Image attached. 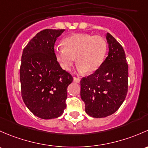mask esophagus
Returning <instances> with one entry per match:
<instances>
[{
    "mask_svg": "<svg viewBox=\"0 0 148 148\" xmlns=\"http://www.w3.org/2000/svg\"><path fill=\"white\" fill-rule=\"evenodd\" d=\"M73 80L75 83H79L80 81V79L77 77H73Z\"/></svg>",
    "mask_w": 148,
    "mask_h": 148,
    "instance_id": "esophagus-1",
    "label": "esophagus"
}]
</instances>
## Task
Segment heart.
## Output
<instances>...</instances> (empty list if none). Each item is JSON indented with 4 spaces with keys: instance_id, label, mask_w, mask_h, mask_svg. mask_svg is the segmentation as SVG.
Segmentation results:
<instances>
[{
    "instance_id": "1",
    "label": "heart",
    "mask_w": 148,
    "mask_h": 148,
    "mask_svg": "<svg viewBox=\"0 0 148 148\" xmlns=\"http://www.w3.org/2000/svg\"><path fill=\"white\" fill-rule=\"evenodd\" d=\"M63 48L55 50V57L65 71L71 69L76 58L77 69L87 74L95 72L103 64L108 50L107 41L100 36L77 33L64 38Z\"/></svg>"
}]
</instances>
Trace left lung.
<instances>
[{"label":"left lung","mask_w":148,"mask_h":148,"mask_svg":"<svg viewBox=\"0 0 148 148\" xmlns=\"http://www.w3.org/2000/svg\"><path fill=\"white\" fill-rule=\"evenodd\" d=\"M106 39L107 58L95 73L80 80L85 112L93 118H105L116 112L127 93L128 65L124 49L110 33Z\"/></svg>","instance_id":"1"}]
</instances>
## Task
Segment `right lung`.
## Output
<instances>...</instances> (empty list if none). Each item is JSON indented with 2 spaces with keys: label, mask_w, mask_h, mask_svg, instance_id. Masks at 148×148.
Instances as JSON below:
<instances>
[{
  "label": "right lung",
  "mask_w": 148,
  "mask_h": 148,
  "mask_svg": "<svg viewBox=\"0 0 148 148\" xmlns=\"http://www.w3.org/2000/svg\"><path fill=\"white\" fill-rule=\"evenodd\" d=\"M64 30H41L29 41L21 57L22 98L30 112L42 119L58 118L63 113L67 88L73 80L55 57V42Z\"/></svg>",
  "instance_id": "1"
}]
</instances>
